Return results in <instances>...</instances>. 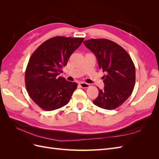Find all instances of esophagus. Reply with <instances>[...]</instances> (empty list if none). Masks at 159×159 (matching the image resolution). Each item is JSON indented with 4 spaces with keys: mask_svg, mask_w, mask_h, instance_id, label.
<instances>
[{
    "mask_svg": "<svg viewBox=\"0 0 159 159\" xmlns=\"http://www.w3.org/2000/svg\"><path fill=\"white\" fill-rule=\"evenodd\" d=\"M79 85L82 88H88L89 87V84H88L87 83H85V82H80L79 84Z\"/></svg>",
    "mask_w": 159,
    "mask_h": 159,
    "instance_id": "esophagus-1",
    "label": "esophagus"
}]
</instances>
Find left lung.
I'll use <instances>...</instances> for the list:
<instances>
[{
	"label": "left lung",
	"mask_w": 159,
	"mask_h": 159,
	"mask_svg": "<svg viewBox=\"0 0 159 159\" xmlns=\"http://www.w3.org/2000/svg\"><path fill=\"white\" fill-rule=\"evenodd\" d=\"M84 43L105 74L102 77L105 87L98 89L93 104L108 110L117 108L131 95L135 84V67L131 56L121 46L107 39H90Z\"/></svg>",
	"instance_id": "obj_1"
}]
</instances>
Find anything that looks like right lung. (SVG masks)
<instances>
[{
  "instance_id": "obj_1",
  "label": "right lung",
  "mask_w": 159,
  "mask_h": 159,
  "mask_svg": "<svg viewBox=\"0 0 159 159\" xmlns=\"http://www.w3.org/2000/svg\"><path fill=\"white\" fill-rule=\"evenodd\" d=\"M84 39L53 37L32 54L25 72L26 88L30 98L41 109L53 111L69 103L78 84L58 75Z\"/></svg>"
}]
</instances>
